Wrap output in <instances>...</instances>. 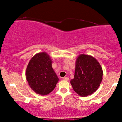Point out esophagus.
Wrapping results in <instances>:
<instances>
[{
	"label": "esophagus",
	"mask_w": 122,
	"mask_h": 122,
	"mask_svg": "<svg viewBox=\"0 0 122 122\" xmlns=\"http://www.w3.org/2000/svg\"><path fill=\"white\" fill-rule=\"evenodd\" d=\"M63 80H66V81H68V80H69V78H68V77H64V78H63Z\"/></svg>",
	"instance_id": "1"
}]
</instances>
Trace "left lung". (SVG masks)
<instances>
[{
	"label": "left lung",
	"mask_w": 122,
	"mask_h": 122,
	"mask_svg": "<svg viewBox=\"0 0 122 122\" xmlns=\"http://www.w3.org/2000/svg\"><path fill=\"white\" fill-rule=\"evenodd\" d=\"M103 75L102 67L95 58L81 54L76 59L74 78L70 81V83L78 95L86 97L98 89Z\"/></svg>",
	"instance_id": "left-lung-1"
}]
</instances>
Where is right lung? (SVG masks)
Wrapping results in <instances>:
<instances>
[{"label": "right lung", "mask_w": 122, "mask_h": 122, "mask_svg": "<svg viewBox=\"0 0 122 122\" xmlns=\"http://www.w3.org/2000/svg\"><path fill=\"white\" fill-rule=\"evenodd\" d=\"M52 60L46 52L35 54L26 70L29 86L36 94L47 95L55 88L59 80L52 67Z\"/></svg>", "instance_id": "1"}]
</instances>
